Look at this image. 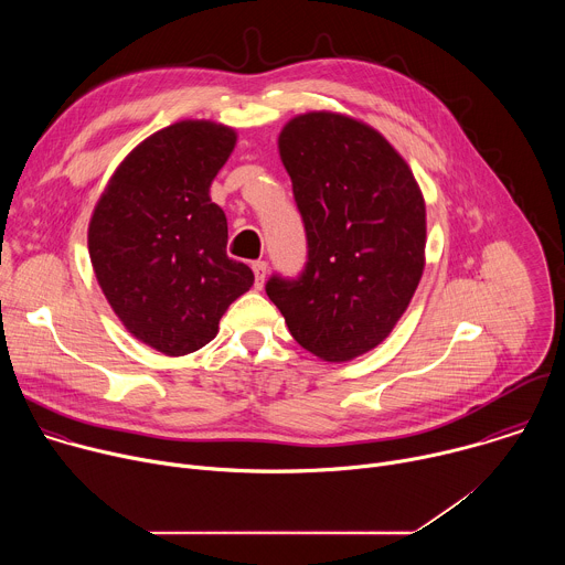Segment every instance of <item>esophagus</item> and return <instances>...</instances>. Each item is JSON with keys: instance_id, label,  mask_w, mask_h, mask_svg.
Listing matches in <instances>:
<instances>
[{"instance_id": "esophagus-1", "label": "esophagus", "mask_w": 565, "mask_h": 565, "mask_svg": "<svg viewBox=\"0 0 565 565\" xmlns=\"http://www.w3.org/2000/svg\"><path fill=\"white\" fill-rule=\"evenodd\" d=\"M253 273H255V288L259 290L264 286V279H266V273H268V264L266 262H255L253 264Z\"/></svg>"}]
</instances>
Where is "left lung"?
Returning <instances> with one entry per match:
<instances>
[{
	"label": "left lung",
	"instance_id": "left-lung-1",
	"mask_svg": "<svg viewBox=\"0 0 565 565\" xmlns=\"http://www.w3.org/2000/svg\"><path fill=\"white\" fill-rule=\"evenodd\" d=\"M277 145L308 262L299 279L273 277L266 292L299 347L351 362L388 338L420 284L425 196L397 149L347 114H299Z\"/></svg>",
	"mask_w": 565,
	"mask_h": 565
}]
</instances>
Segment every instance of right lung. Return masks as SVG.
Returning <instances> with one entry per match:
<instances>
[{
  "instance_id": "add662e5",
  "label": "right lung",
  "mask_w": 565,
  "mask_h": 565,
  "mask_svg": "<svg viewBox=\"0 0 565 565\" xmlns=\"http://www.w3.org/2000/svg\"><path fill=\"white\" fill-rule=\"evenodd\" d=\"M236 145L212 120H181L136 145L111 174L89 221L96 279L122 327L179 358L218 333L253 270L227 257V218L210 185Z\"/></svg>"
}]
</instances>
